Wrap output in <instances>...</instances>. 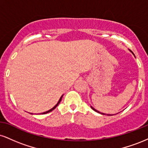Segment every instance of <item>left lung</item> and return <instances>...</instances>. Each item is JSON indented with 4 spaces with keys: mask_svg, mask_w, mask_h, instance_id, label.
Returning <instances> with one entry per match:
<instances>
[{
    "mask_svg": "<svg viewBox=\"0 0 148 148\" xmlns=\"http://www.w3.org/2000/svg\"><path fill=\"white\" fill-rule=\"evenodd\" d=\"M91 108H92V109H93V110H94V111H95L97 112V113H101V114H103V115H106V114H104V113H100V112H99V111H97V110H96V109H95V108H92V106H91ZM107 115H108V114H107Z\"/></svg>",
    "mask_w": 148,
    "mask_h": 148,
    "instance_id": "obj_1",
    "label": "left lung"
}]
</instances>
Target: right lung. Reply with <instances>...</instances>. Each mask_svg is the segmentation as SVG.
Masks as SVG:
<instances>
[{
	"label": "right lung",
	"mask_w": 148,
	"mask_h": 148,
	"mask_svg": "<svg viewBox=\"0 0 148 148\" xmlns=\"http://www.w3.org/2000/svg\"><path fill=\"white\" fill-rule=\"evenodd\" d=\"M62 96H63V95H62V97H61L60 98V99H59L58 102V103H57V104H56V106H54V107H53V108H51V109L49 110V111H46V112H45V113H42V114H46V113H49V112L52 111H53V110H54V109H55V108H56V107L58 106V104H59V103H60V101H61V99H62Z\"/></svg>",
	"instance_id": "right-lung-1"
}]
</instances>
